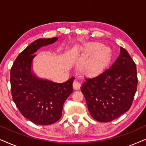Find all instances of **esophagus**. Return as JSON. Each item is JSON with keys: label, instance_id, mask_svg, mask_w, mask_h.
I'll return each mask as SVG.
<instances>
[{"label": "esophagus", "instance_id": "esophagus-1", "mask_svg": "<svg viewBox=\"0 0 146 146\" xmlns=\"http://www.w3.org/2000/svg\"><path fill=\"white\" fill-rule=\"evenodd\" d=\"M80 86H81V84H80L79 82H78L76 80L74 81V82H73V88H74V89L78 90V89L80 88Z\"/></svg>", "mask_w": 146, "mask_h": 146}]
</instances>
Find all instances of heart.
Returning a JSON list of instances; mask_svg holds the SVG:
<instances>
[{
  "mask_svg": "<svg viewBox=\"0 0 146 146\" xmlns=\"http://www.w3.org/2000/svg\"><path fill=\"white\" fill-rule=\"evenodd\" d=\"M111 58V50L98 42L90 44L85 48L82 68L90 74L96 75L106 68Z\"/></svg>",
  "mask_w": 146,
  "mask_h": 146,
  "instance_id": "heart-1",
  "label": "heart"
}]
</instances>
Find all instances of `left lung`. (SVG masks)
Here are the masks:
<instances>
[{
  "mask_svg": "<svg viewBox=\"0 0 146 146\" xmlns=\"http://www.w3.org/2000/svg\"><path fill=\"white\" fill-rule=\"evenodd\" d=\"M137 86L136 66L125 49L110 68L85 79L81 87L89 112L94 119L108 122L130 108Z\"/></svg>",
  "mask_w": 146,
  "mask_h": 146,
  "instance_id": "left-lung-1",
  "label": "left lung"
}]
</instances>
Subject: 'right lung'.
Masks as SVG:
<instances>
[{"instance_id": "add662e5", "label": "right lung", "mask_w": 146, "mask_h": 146, "mask_svg": "<svg viewBox=\"0 0 146 146\" xmlns=\"http://www.w3.org/2000/svg\"><path fill=\"white\" fill-rule=\"evenodd\" d=\"M58 38L34 41L18 56L11 70V86L14 102L24 117L38 125H50L62 116L63 106L73 91L72 77L60 84L40 79L31 72L32 62L40 48Z\"/></svg>"}]
</instances>
